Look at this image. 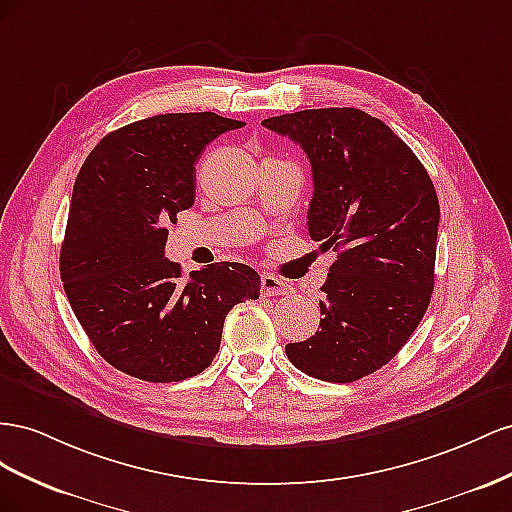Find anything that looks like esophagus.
Wrapping results in <instances>:
<instances>
[{"instance_id": "1", "label": "esophagus", "mask_w": 512, "mask_h": 512, "mask_svg": "<svg viewBox=\"0 0 512 512\" xmlns=\"http://www.w3.org/2000/svg\"><path fill=\"white\" fill-rule=\"evenodd\" d=\"M289 289V283L276 279L274 274H261V294L264 296H285Z\"/></svg>"}]
</instances>
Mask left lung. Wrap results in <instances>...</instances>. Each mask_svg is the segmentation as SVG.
I'll return each mask as SVG.
<instances>
[{
  "mask_svg": "<svg viewBox=\"0 0 512 512\" xmlns=\"http://www.w3.org/2000/svg\"><path fill=\"white\" fill-rule=\"evenodd\" d=\"M261 124L309 156V233L321 251L339 253L321 285V328L285 354L311 377L356 382L397 356L427 311L440 201L407 143L360 109H306Z\"/></svg>",
  "mask_w": 512,
  "mask_h": 512,
  "instance_id": "left-lung-1",
  "label": "left lung"
}]
</instances>
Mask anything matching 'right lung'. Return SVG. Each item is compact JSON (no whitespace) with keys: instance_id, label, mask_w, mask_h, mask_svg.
<instances>
[{"instance_id":"add662e5","label":"right lung","mask_w":512,"mask_h":512,"mask_svg":"<svg viewBox=\"0 0 512 512\" xmlns=\"http://www.w3.org/2000/svg\"><path fill=\"white\" fill-rule=\"evenodd\" d=\"M242 122L163 113L113 130L72 188L60 274L96 352L143 382H182L210 367L227 313L257 300L259 274L221 261L182 279L165 257L167 225L195 203L206 145Z\"/></svg>"}]
</instances>
